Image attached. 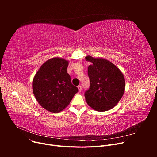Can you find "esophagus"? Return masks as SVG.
<instances>
[{
	"instance_id": "obj_1",
	"label": "esophagus",
	"mask_w": 157,
	"mask_h": 157,
	"mask_svg": "<svg viewBox=\"0 0 157 157\" xmlns=\"http://www.w3.org/2000/svg\"><path fill=\"white\" fill-rule=\"evenodd\" d=\"M78 88L79 92L81 93V92L82 91V87H81V86H78Z\"/></svg>"
}]
</instances>
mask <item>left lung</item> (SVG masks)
Listing matches in <instances>:
<instances>
[{
	"label": "left lung",
	"mask_w": 157,
	"mask_h": 157,
	"mask_svg": "<svg viewBox=\"0 0 157 157\" xmlns=\"http://www.w3.org/2000/svg\"><path fill=\"white\" fill-rule=\"evenodd\" d=\"M85 59L91 62L87 68L90 87L84 94L87 104L99 112L113 109L125 91L123 73L114 64L106 59L87 55Z\"/></svg>",
	"instance_id": "obj_1"
}]
</instances>
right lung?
Returning a JSON list of instances; mask_svg holds the SVG:
<instances>
[{
	"label": "right lung",
	"instance_id": "1",
	"mask_svg": "<svg viewBox=\"0 0 157 157\" xmlns=\"http://www.w3.org/2000/svg\"><path fill=\"white\" fill-rule=\"evenodd\" d=\"M68 64L64 58H50L40 66L33 79V93L37 102L51 113L62 111L78 92L67 73Z\"/></svg>",
	"mask_w": 157,
	"mask_h": 157
}]
</instances>
